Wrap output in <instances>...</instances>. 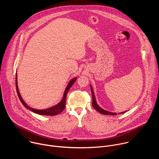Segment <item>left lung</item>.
Instances as JSON below:
<instances>
[{"instance_id":"1","label":"left lung","mask_w":159,"mask_h":159,"mask_svg":"<svg viewBox=\"0 0 159 159\" xmlns=\"http://www.w3.org/2000/svg\"><path fill=\"white\" fill-rule=\"evenodd\" d=\"M91 93H92V95H93V106L94 107V108L97 110L99 112H100L101 114H102V115H116L117 113L116 112H109L107 111H105L104 109H102L101 107H100L96 103V99H95V96H94V92H93V90L91 87ZM125 112H120L119 114H123V113H125Z\"/></svg>"}]
</instances>
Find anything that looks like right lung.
Wrapping results in <instances>:
<instances>
[{
    "label": "right lung",
    "instance_id": "1",
    "mask_svg": "<svg viewBox=\"0 0 159 159\" xmlns=\"http://www.w3.org/2000/svg\"><path fill=\"white\" fill-rule=\"evenodd\" d=\"M77 79L76 78H74L72 80H71L70 81V82L69 83V84H68L66 88L65 89V93H64V94H63V98L61 100V101L57 105L53 106V107H52L49 109H43V110H38V109H33V108H31L30 107H29L25 102L24 101L22 100L20 94H19V90H18V87H17V74L16 75V90H17V95H18V97L20 101V102H22V104L24 105L25 107H26L27 109L31 110V111L35 112V113H37V114H39V115H48V116H53V115H58L60 114V113L61 112L63 111V110L65 109V101H66V94H67V93L69 92V89H70V87H72V85L74 84V82L76 81Z\"/></svg>",
    "mask_w": 159,
    "mask_h": 159
}]
</instances>
